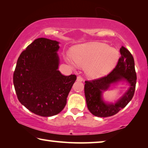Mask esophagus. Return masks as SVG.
Masks as SVG:
<instances>
[{
  "label": "esophagus",
  "instance_id": "esophagus-1",
  "mask_svg": "<svg viewBox=\"0 0 148 148\" xmlns=\"http://www.w3.org/2000/svg\"><path fill=\"white\" fill-rule=\"evenodd\" d=\"M84 80V79H83V77H82V76H78L77 77V81H78V82H82Z\"/></svg>",
  "mask_w": 148,
  "mask_h": 148
}]
</instances>
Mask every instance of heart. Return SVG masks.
Wrapping results in <instances>:
<instances>
[{"instance_id": "obj_1", "label": "heart", "mask_w": 148, "mask_h": 148, "mask_svg": "<svg viewBox=\"0 0 148 148\" xmlns=\"http://www.w3.org/2000/svg\"><path fill=\"white\" fill-rule=\"evenodd\" d=\"M119 57L116 49L100 42L79 45L72 52L74 63L85 67L86 74L91 78L107 74L116 66Z\"/></svg>"}]
</instances>
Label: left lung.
I'll return each instance as SVG.
<instances>
[{
	"label": "left lung",
	"instance_id": "8db88e82",
	"mask_svg": "<svg viewBox=\"0 0 148 148\" xmlns=\"http://www.w3.org/2000/svg\"><path fill=\"white\" fill-rule=\"evenodd\" d=\"M119 57L114 69L106 76L89 81H85L84 92L87 108L95 116L106 117L117 113L127 106L134 96L136 84V73L134 61L128 49L122 46ZM121 81H126L130 85L127 92L116 103H106L102 99L101 93L110 85Z\"/></svg>",
	"mask_w": 148,
	"mask_h": 148
}]
</instances>
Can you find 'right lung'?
<instances>
[{"label": "right lung", "instance_id": "right-lung-1", "mask_svg": "<svg viewBox=\"0 0 148 148\" xmlns=\"http://www.w3.org/2000/svg\"><path fill=\"white\" fill-rule=\"evenodd\" d=\"M59 42L39 38L22 51L14 72L19 101L32 113L49 117L61 112L76 76L58 71Z\"/></svg>", "mask_w": 148, "mask_h": 148}]
</instances>
